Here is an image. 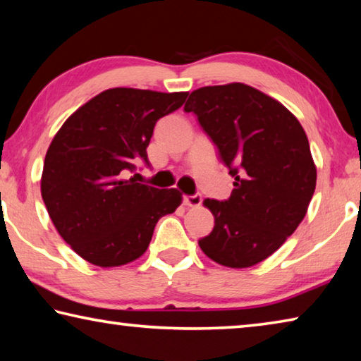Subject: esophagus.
<instances>
[{"instance_id": "esophagus-1", "label": "esophagus", "mask_w": 361, "mask_h": 361, "mask_svg": "<svg viewBox=\"0 0 361 361\" xmlns=\"http://www.w3.org/2000/svg\"><path fill=\"white\" fill-rule=\"evenodd\" d=\"M183 204L186 207H199L202 204V197H200L199 194H194V195H185L183 197Z\"/></svg>"}]
</instances>
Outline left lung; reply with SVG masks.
<instances>
[{
  "label": "left lung",
  "instance_id": "left-lung-1",
  "mask_svg": "<svg viewBox=\"0 0 361 361\" xmlns=\"http://www.w3.org/2000/svg\"><path fill=\"white\" fill-rule=\"evenodd\" d=\"M234 176L228 200L205 199L215 216L202 252L226 267L269 258L296 231L317 183L309 140L282 103L242 82L194 90L185 105Z\"/></svg>",
  "mask_w": 361,
  "mask_h": 361
}]
</instances>
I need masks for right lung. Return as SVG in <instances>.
<instances>
[{"mask_svg":"<svg viewBox=\"0 0 361 361\" xmlns=\"http://www.w3.org/2000/svg\"><path fill=\"white\" fill-rule=\"evenodd\" d=\"M188 92L108 89L76 109L46 152L41 195L49 216L75 252L100 267L140 258L156 223L181 204L178 189L126 178L148 166L156 122L185 103Z\"/></svg>","mask_w":361,"mask_h":361,"instance_id":"obj_1","label":"right lung"}]
</instances>
